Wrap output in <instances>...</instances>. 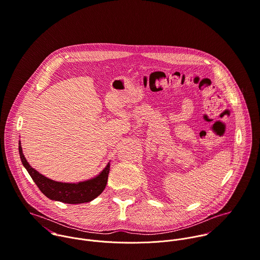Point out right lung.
<instances>
[{
	"mask_svg": "<svg viewBox=\"0 0 260 260\" xmlns=\"http://www.w3.org/2000/svg\"><path fill=\"white\" fill-rule=\"evenodd\" d=\"M18 145L19 155L23 166L26 168L29 176L39 187L41 192L49 199L67 204H80L94 200L104 191L108 180L110 162H108L105 168L93 179L78 183L56 182L46 178L40 174L38 170L32 168L23 155L20 141Z\"/></svg>",
	"mask_w": 260,
	"mask_h": 260,
	"instance_id": "1",
	"label": "right lung"
}]
</instances>
